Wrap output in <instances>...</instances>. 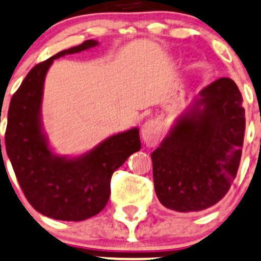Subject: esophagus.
Returning a JSON list of instances; mask_svg holds the SVG:
<instances>
[{
    "instance_id": "esophagus-1",
    "label": "esophagus",
    "mask_w": 261,
    "mask_h": 261,
    "mask_svg": "<svg viewBox=\"0 0 261 261\" xmlns=\"http://www.w3.org/2000/svg\"><path fill=\"white\" fill-rule=\"evenodd\" d=\"M161 135V128L156 121H146L141 127V136L146 146L153 147L159 144Z\"/></svg>"
}]
</instances>
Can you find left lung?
Returning <instances> with one entry per match:
<instances>
[{
	"label": "left lung",
	"instance_id": "left-lung-1",
	"mask_svg": "<svg viewBox=\"0 0 261 261\" xmlns=\"http://www.w3.org/2000/svg\"><path fill=\"white\" fill-rule=\"evenodd\" d=\"M237 84L211 82L151 153L155 193L179 213L202 211L226 195L239 169L245 110Z\"/></svg>",
	"mask_w": 261,
	"mask_h": 261
}]
</instances>
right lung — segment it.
Wrapping results in <instances>:
<instances>
[{
  "label": "right lung",
  "mask_w": 261,
  "mask_h": 261,
  "mask_svg": "<svg viewBox=\"0 0 261 261\" xmlns=\"http://www.w3.org/2000/svg\"><path fill=\"white\" fill-rule=\"evenodd\" d=\"M97 45L87 40L35 66L8 109L5 142L18 184L35 210L56 220L81 221L100 213L109 201L114 171L141 149L138 127L110 136L76 158L56 155L48 146L41 120L46 73L54 60Z\"/></svg>",
  "instance_id": "1"
}]
</instances>
